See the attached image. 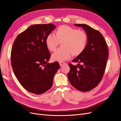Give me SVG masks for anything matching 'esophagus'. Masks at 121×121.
<instances>
[{
	"mask_svg": "<svg viewBox=\"0 0 121 121\" xmlns=\"http://www.w3.org/2000/svg\"><path fill=\"white\" fill-rule=\"evenodd\" d=\"M65 62H59V64H60V66H63V65H65Z\"/></svg>",
	"mask_w": 121,
	"mask_h": 121,
	"instance_id": "esophagus-1",
	"label": "esophagus"
}]
</instances>
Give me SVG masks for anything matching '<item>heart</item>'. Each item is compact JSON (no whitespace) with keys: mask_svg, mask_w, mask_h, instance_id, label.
Instances as JSON below:
<instances>
[{"mask_svg":"<svg viewBox=\"0 0 121 121\" xmlns=\"http://www.w3.org/2000/svg\"><path fill=\"white\" fill-rule=\"evenodd\" d=\"M88 35L82 30L67 25H62L54 31V35L50 33L46 39V45L51 52L56 50L61 43V47L51 56L53 61L62 62L71 57L78 56L85 50L87 44Z\"/></svg>","mask_w":121,"mask_h":121,"instance_id":"b5f03b06","label":"heart"}]
</instances>
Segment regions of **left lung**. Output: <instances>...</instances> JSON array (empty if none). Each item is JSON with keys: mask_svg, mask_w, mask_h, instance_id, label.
Here are the masks:
<instances>
[{"mask_svg": "<svg viewBox=\"0 0 121 121\" xmlns=\"http://www.w3.org/2000/svg\"><path fill=\"white\" fill-rule=\"evenodd\" d=\"M74 25L84 29L88 41L83 52L72 60L78 64L68 63L70 70L67 76L73 87L81 91L88 92L97 86L102 80L108 56V48L99 31L84 24Z\"/></svg>", "mask_w": 121, "mask_h": 121, "instance_id": "8db88e82", "label": "left lung"}]
</instances>
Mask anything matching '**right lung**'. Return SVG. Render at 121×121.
I'll use <instances>...</instances> for the list:
<instances>
[{
    "mask_svg": "<svg viewBox=\"0 0 121 121\" xmlns=\"http://www.w3.org/2000/svg\"><path fill=\"white\" fill-rule=\"evenodd\" d=\"M56 27L52 24H35L17 37L11 51V63L15 75L27 91L39 95L53 85L59 68L58 62H48L51 54L46 39Z\"/></svg>",
    "mask_w": 121,
    "mask_h": 121,
    "instance_id": "add662e5",
    "label": "right lung"
}]
</instances>
